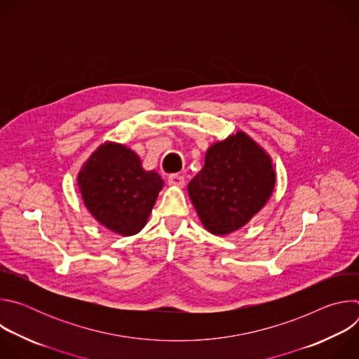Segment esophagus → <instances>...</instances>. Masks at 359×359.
<instances>
[{"mask_svg": "<svg viewBox=\"0 0 359 359\" xmlns=\"http://www.w3.org/2000/svg\"><path fill=\"white\" fill-rule=\"evenodd\" d=\"M168 182L170 186H177V187H182L184 184V177L182 175H177V173H172L169 177H168Z\"/></svg>", "mask_w": 359, "mask_h": 359, "instance_id": "1", "label": "esophagus"}]
</instances>
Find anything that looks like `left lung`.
I'll list each match as a JSON object with an SVG mask.
<instances>
[{
  "mask_svg": "<svg viewBox=\"0 0 359 359\" xmlns=\"http://www.w3.org/2000/svg\"><path fill=\"white\" fill-rule=\"evenodd\" d=\"M276 172L267 153L237 132L206 151L203 169L187 186L193 206L210 233L238 230L270 198Z\"/></svg>",
  "mask_w": 359,
  "mask_h": 359,
  "instance_id": "1",
  "label": "left lung"
}]
</instances>
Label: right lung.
<instances>
[{
	"label": "right lung",
	"mask_w": 359,
	"mask_h": 359,
	"mask_svg": "<svg viewBox=\"0 0 359 359\" xmlns=\"http://www.w3.org/2000/svg\"><path fill=\"white\" fill-rule=\"evenodd\" d=\"M92 216L109 230L132 236L143 229L163 187L155 170H144L136 153L123 144H102L78 176Z\"/></svg>",
	"instance_id": "1"
}]
</instances>
